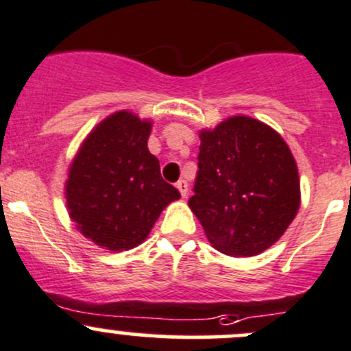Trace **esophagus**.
<instances>
[{
  "label": "esophagus",
  "instance_id": "1",
  "mask_svg": "<svg viewBox=\"0 0 351 351\" xmlns=\"http://www.w3.org/2000/svg\"><path fill=\"white\" fill-rule=\"evenodd\" d=\"M176 189L180 190L183 198H186V195H189V183H186V180H180V182L176 183Z\"/></svg>",
  "mask_w": 351,
  "mask_h": 351
}]
</instances>
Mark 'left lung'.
Listing matches in <instances>:
<instances>
[{
    "label": "left lung",
    "instance_id": "obj_1",
    "mask_svg": "<svg viewBox=\"0 0 351 351\" xmlns=\"http://www.w3.org/2000/svg\"><path fill=\"white\" fill-rule=\"evenodd\" d=\"M195 195L189 207L208 243L234 258L256 256L282 238L300 207L292 151L277 130L246 115L202 129Z\"/></svg>",
    "mask_w": 351,
    "mask_h": 351
}]
</instances>
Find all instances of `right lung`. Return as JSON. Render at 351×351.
I'll use <instances>...</instances> for the list:
<instances>
[{
  "instance_id": "add662e5",
  "label": "right lung",
  "mask_w": 351,
  "mask_h": 351,
  "mask_svg": "<svg viewBox=\"0 0 351 351\" xmlns=\"http://www.w3.org/2000/svg\"><path fill=\"white\" fill-rule=\"evenodd\" d=\"M151 129L153 120L119 110L93 127L69 165L64 195L71 221L104 250L139 246L180 198L147 149Z\"/></svg>"
}]
</instances>
